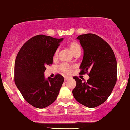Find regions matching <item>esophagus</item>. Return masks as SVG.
Here are the masks:
<instances>
[{
	"label": "esophagus",
	"instance_id": "1",
	"mask_svg": "<svg viewBox=\"0 0 130 130\" xmlns=\"http://www.w3.org/2000/svg\"><path fill=\"white\" fill-rule=\"evenodd\" d=\"M70 78V77H69V76H64V79H65V81L68 80V79H69Z\"/></svg>",
	"mask_w": 130,
	"mask_h": 130
}]
</instances>
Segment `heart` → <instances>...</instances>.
Listing matches in <instances>:
<instances>
[{
  "label": "heart",
  "instance_id": "b5f03b06",
  "mask_svg": "<svg viewBox=\"0 0 130 130\" xmlns=\"http://www.w3.org/2000/svg\"><path fill=\"white\" fill-rule=\"evenodd\" d=\"M67 46L74 55H76V54L81 53V46L80 45L78 44V42H76V41H70V42H69L67 44ZM58 49H57L56 51H55V53H54V57L56 58L58 56ZM59 68L62 72L65 73L66 74H69L70 73L72 72V67L70 65H68V63H63L61 64V65H60Z\"/></svg>",
  "mask_w": 130,
  "mask_h": 130
}]
</instances>
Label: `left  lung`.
<instances>
[{"label":"left lung","instance_id":"1","mask_svg":"<svg viewBox=\"0 0 130 130\" xmlns=\"http://www.w3.org/2000/svg\"><path fill=\"white\" fill-rule=\"evenodd\" d=\"M84 51L81 74L87 73L86 81L74 76L76 87L72 91L79 103L89 108L103 104L112 93L117 82V60L109 44L94 34L77 37Z\"/></svg>","mask_w":130,"mask_h":130}]
</instances>
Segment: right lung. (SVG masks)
Masks as SVG:
<instances>
[{"label":"right lung","mask_w":130,"mask_h":130,"mask_svg":"<svg viewBox=\"0 0 130 130\" xmlns=\"http://www.w3.org/2000/svg\"><path fill=\"white\" fill-rule=\"evenodd\" d=\"M63 38L56 39L39 35L23 44L17 55L15 63V85L27 102L43 109L57 98L64 78L60 74L45 79L47 65L53 62L55 51Z\"/></svg>","instance_id":"obj_1"}]
</instances>
